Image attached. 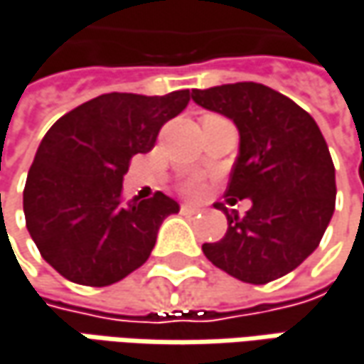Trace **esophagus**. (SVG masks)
<instances>
[{"label":"esophagus","instance_id":"esophagus-1","mask_svg":"<svg viewBox=\"0 0 364 364\" xmlns=\"http://www.w3.org/2000/svg\"><path fill=\"white\" fill-rule=\"evenodd\" d=\"M181 212L183 214H198V212H200V208H198V205H193V203H183Z\"/></svg>","mask_w":364,"mask_h":364}]
</instances>
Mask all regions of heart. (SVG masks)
I'll return each mask as SVG.
<instances>
[{
    "mask_svg": "<svg viewBox=\"0 0 364 364\" xmlns=\"http://www.w3.org/2000/svg\"><path fill=\"white\" fill-rule=\"evenodd\" d=\"M183 191L193 196V193H198V191H200V185H198V181H187L185 185H183Z\"/></svg>",
    "mask_w": 364,
    "mask_h": 364,
    "instance_id": "obj_1",
    "label": "heart"
}]
</instances>
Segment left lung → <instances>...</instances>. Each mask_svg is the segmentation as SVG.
<instances>
[{"mask_svg":"<svg viewBox=\"0 0 364 364\" xmlns=\"http://www.w3.org/2000/svg\"><path fill=\"white\" fill-rule=\"evenodd\" d=\"M208 111L239 129V156L226 196L251 200L245 216L228 214L226 235L203 243L216 267L249 284H266L317 249L336 203V168L315 119L289 97L257 82L191 90Z\"/></svg>","mask_w":364,"mask_h":364,"instance_id":"left-lung-1","label":"left lung"}]
</instances>
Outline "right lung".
Returning <instances> with one entry per match:
<instances>
[{"instance_id":"obj_1","label":"right lung","mask_w":364,"mask_h":364,"mask_svg":"<svg viewBox=\"0 0 364 364\" xmlns=\"http://www.w3.org/2000/svg\"><path fill=\"white\" fill-rule=\"evenodd\" d=\"M187 102L189 90L100 95L45 134L24 187V216L43 259L63 278L109 287L150 257L162 220L179 203L162 191L123 203V175Z\"/></svg>"}]
</instances>
